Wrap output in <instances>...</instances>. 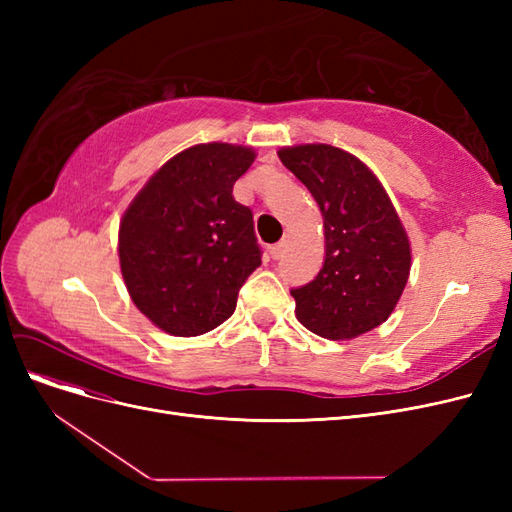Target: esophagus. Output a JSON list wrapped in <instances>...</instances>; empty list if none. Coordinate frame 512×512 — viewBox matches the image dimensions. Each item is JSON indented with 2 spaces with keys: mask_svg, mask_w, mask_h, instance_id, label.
Segmentation results:
<instances>
[{
  "mask_svg": "<svg viewBox=\"0 0 512 512\" xmlns=\"http://www.w3.org/2000/svg\"><path fill=\"white\" fill-rule=\"evenodd\" d=\"M269 254H271V258L273 260H280L284 254H286V241H282V243H275L271 250H269Z\"/></svg>",
  "mask_w": 512,
  "mask_h": 512,
  "instance_id": "obj_1",
  "label": "esophagus"
}]
</instances>
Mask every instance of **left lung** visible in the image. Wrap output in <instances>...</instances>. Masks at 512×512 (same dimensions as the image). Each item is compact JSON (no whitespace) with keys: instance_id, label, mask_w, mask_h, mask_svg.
<instances>
[{"instance_id":"left-lung-1","label":"left lung","mask_w":512,"mask_h":512,"mask_svg":"<svg viewBox=\"0 0 512 512\" xmlns=\"http://www.w3.org/2000/svg\"><path fill=\"white\" fill-rule=\"evenodd\" d=\"M277 156L312 192L324 220L322 269L316 280L290 290L297 320L333 342L380 327L412 267L408 232L380 179L333 145L282 147Z\"/></svg>"}]
</instances>
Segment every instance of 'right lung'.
Listing matches in <instances>:
<instances>
[{
  "label": "right lung",
  "mask_w": 512,
  "mask_h": 512,
  "mask_svg": "<svg viewBox=\"0 0 512 512\" xmlns=\"http://www.w3.org/2000/svg\"><path fill=\"white\" fill-rule=\"evenodd\" d=\"M245 145L183 149L149 177L119 224V265L130 299L158 329L203 335L232 316L260 247L252 211L232 185L252 166Z\"/></svg>",
  "instance_id": "1"
}]
</instances>
